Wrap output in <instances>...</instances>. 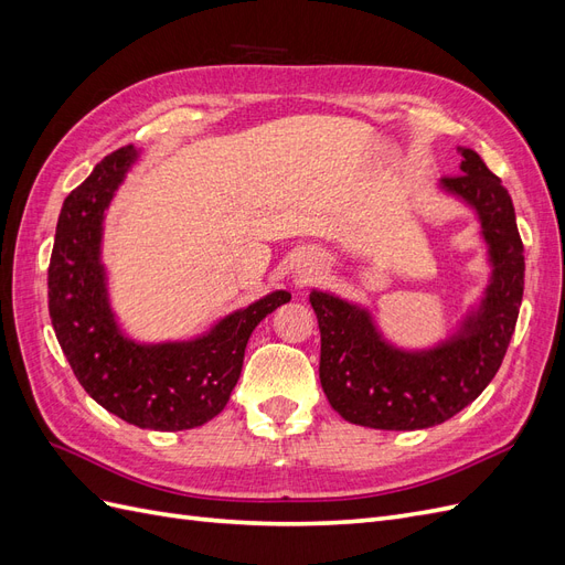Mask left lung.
<instances>
[{"label":"left lung","instance_id":"1","mask_svg":"<svg viewBox=\"0 0 565 565\" xmlns=\"http://www.w3.org/2000/svg\"><path fill=\"white\" fill-rule=\"evenodd\" d=\"M461 158L459 174L443 179V188L481 216L494 266L481 311L465 324V334L431 351L405 353L386 344L363 309L311 292L320 384L347 422L396 431L443 424L481 396L504 361L523 299V243L500 177L469 148H461Z\"/></svg>","mask_w":565,"mask_h":565}]
</instances>
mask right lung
<instances>
[{"label": "right lung", "mask_w": 565, "mask_h": 565, "mask_svg": "<svg viewBox=\"0 0 565 565\" xmlns=\"http://www.w3.org/2000/svg\"><path fill=\"white\" fill-rule=\"evenodd\" d=\"M134 158L131 146L117 148L65 198L49 262V316L77 382L108 413L141 429H195L226 407L252 330L289 292L254 301L183 344L141 347L119 334L98 247L104 212Z\"/></svg>", "instance_id": "1"}]
</instances>
